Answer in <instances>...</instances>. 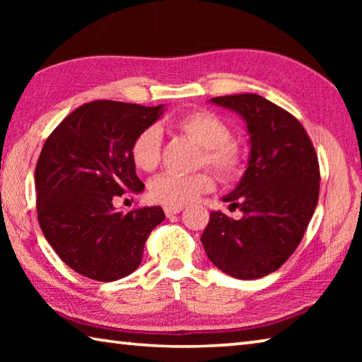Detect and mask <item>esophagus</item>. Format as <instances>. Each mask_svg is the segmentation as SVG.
Returning <instances> with one entry per match:
<instances>
[{"mask_svg": "<svg viewBox=\"0 0 362 362\" xmlns=\"http://www.w3.org/2000/svg\"><path fill=\"white\" fill-rule=\"evenodd\" d=\"M182 209H183L182 206H166L164 207V212H166L168 217H170V216H175V214H179Z\"/></svg>", "mask_w": 362, "mask_h": 362, "instance_id": "34e87169", "label": "esophagus"}]
</instances>
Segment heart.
I'll use <instances>...</instances> for the list:
<instances>
[{
    "instance_id": "heart-1",
    "label": "heart",
    "mask_w": 362,
    "mask_h": 362,
    "mask_svg": "<svg viewBox=\"0 0 362 362\" xmlns=\"http://www.w3.org/2000/svg\"><path fill=\"white\" fill-rule=\"evenodd\" d=\"M177 129L203 146L201 166L214 169L223 182H233L244 174L246 153L231 140V131L226 122L211 112H192L175 121ZM163 136L158 126L145 127L137 134L131 146V156L136 168L144 173H153L161 163ZM214 189V175L209 170L179 175L163 174L148 185L151 201L164 206H185L198 199L199 194Z\"/></svg>"
}]
</instances>
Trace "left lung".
Listing matches in <instances>:
<instances>
[{
	"label": "left lung",
	"instance_id": "left-lung-1",
	"mask_svg": "<svg viewBox=\"0 0 362 362\" xmlns=\"http://www.w3.org/2000/svg\"><path fill=\"white\" fill-rule=\"evenodd\" d=\"M216 105L243 116L250 156L241 182L226 194L240 220L211 212L201 236L209 260L238 279L276 272L302 241L320 196V163L300 121L257 94L214 97Z\"/></svg>",
	"mask_w": 362,
	"mask_h": 362
}]
</instances>
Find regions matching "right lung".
<instances>
[{"label": "right lung", "instance_id": "right-lung-1", "mask_svg": "<svg viewBox=\"0 0 362 362\" xmlns=\"http://www.w3.org/2000/svg\"><path fill=\"white\" fill-rule=\"evenodd\" d=\"M163 105L94 100L78 107L42 145L35 169L42 235L71 269L110 283L142 262L145 241L163 222L159 206L115 211L144 183L131 156L134 139L158 121Z\"/></svg>", "mask_w": 362, "mask_h": 362}]
</instances>
